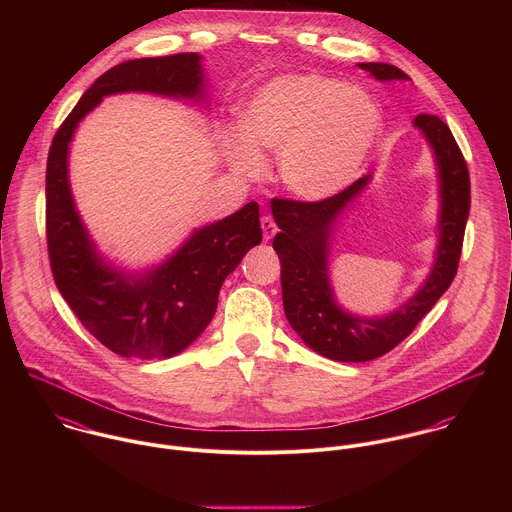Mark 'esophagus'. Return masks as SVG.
Listing matches in <instances>:
<instances>
[{"label":"esophagus","instance_id":"1","mask_svg":"<svg viewBox=\"0 0 512 512\" xmlns=\"http://www.w3.org/2000/svg\"><path fill=\"white\" fill-rule=\"evenodd\" d=\"M260 224H262V232H264V240H270V238H274L276 236V232H278V226H276V222L272 217H262L260 219Z\"/></svg>","mask_w":512,"mask_h":512}]
</instances>
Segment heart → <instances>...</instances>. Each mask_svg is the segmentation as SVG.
Segmentation results:
<instances>
[{
  "label": "heart",
  "mask_w": 512,
  "mask_h": 512,
  "mask_svg": "<svg viewBox=\"0 0 512 512\" xmlns=\"http://www.w3.org/2000/svg\"><path fill=\"white\" fill-rule=\"evenodd\" d=\"M238 128L220 142L234 173L258 177L262 151H280L284 185L301 199L323 201L361 173L380 114L361 88L325 74H282L240 104Z\"/></svg>",
  "instance_id": "b5f03b06"
}]
</instances>
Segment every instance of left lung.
I'll list each match as a JSON object with an SVG mask.
<instances>
[{"label":"left lung","instance_id":"8db88e82","mask_svg":"<svg viewBox=\"0 0 512 512\" xmlns=\"http://www.w3.org/2000/svg\"><path fill=\"white\" fill-rule=\"evenodd\" d=\"M376 80H408L394 65L359 63ZM414 126L436 155L439 177V240L434 268L418 293L384 317H359L339 307L329 284V242L339 215L363 191L370 175L357 179L341 193L307 203L272 199V215L280 232L274 250L282 262L284 311L293 331L315 353L339 363L378 359L402 343L451 286L465 224L471 207L467 163L449 126L434 114H418Z\"/></svg>","mask_w":512,"mask_h":512}]
</instances>
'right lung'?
<instances>
[{"label": "right lung", "instance_id": "add662e5", "mask_svg": "<svg viewBox=\"0 0 512 512\" xmlns=\"http://www.w3.org/2000/svg\"><path fill=\"white\" fill-rule=\"evenodd\" d=\"M151 92L203 98L197 53L134 59L98 76L57 130L47 159V246L55 284L84 329L128 359H169L211 323L222 282L262 242L258 203L207 224L163 264L132 276L100 258L74 207L69 144L78 122L104 96Z\"/></svg>", "mask_w": 512, "mask_h": 512}]
</instances>
